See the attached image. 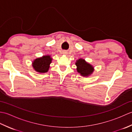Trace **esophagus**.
<instances>
[{
  "mask_svg": "<svg viewBox=\"0 0 132 132\" xmlns=\"http://www.w3.org/2000/svg\"><path fill=\"white\" fill-rule=\"evenodd\" d=\"M62 54H64V55H66V54H68V52H67L66 51H63V52H62Z\"/></svg>",
  "mask_w": 132,
  "mask_h": 132,
  "instance_id": "obj_1",
  "label": "esophagus"
}]
</instances>
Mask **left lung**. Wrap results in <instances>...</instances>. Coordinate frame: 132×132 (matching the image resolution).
Instances as JSON below:
<instances>
[{
    "mask_svg": "<svg viewBox=\"0 0 132 132\" xmlns=\"http://www.w3.org/2000/svg\"><path fill=\"white\" fill-rule=\"evenodd\" d=\"M75 65L77 66V72L83 77H88L94 71L93 66L86 62L85 59L79 58L77 60Z\"/></svg>",
    "mask_w": 132,
    "mask_h": 132,
    "instance_id": "1",
    "label": "left lung"
}]
</instances>
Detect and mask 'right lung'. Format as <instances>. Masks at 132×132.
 Masks as SVG:
<instances>
[{
	"mask_svg": "<svg viewBox=\"0 0 132 132\" xmlns=\"http://www.w3.org/2000/svg\"><path fill=\"white\" fill-rule=\"evenodd\" d=\"M53 58L51 55H45L35 59L32 62L33 69L38 73H45L48 71Z\"/></svg>",
	"mask_w": 132,
	"mask_h": 132,
	"instance_id": "right-lung-1",
	"label": "right lung"
}]
</instances>
